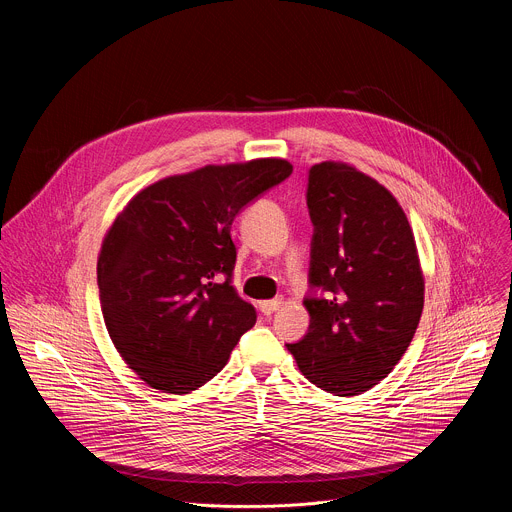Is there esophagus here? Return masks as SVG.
I'll use <instances>...</instances> for the list:
<instances>
[{
  "label": "esophagus",
  "mask_w": 512,
  "mask_h": 512,
  "mask_svg": "<svg viewBox=\"0 0 512 512\" xmlns=\"http://www.w3.org/2000/svg\"><path fill=\"white\" fill-rule=\"evenodd\" d=\"M281 306V300L277 298V300H267V302H261L259 304V310L263 312V316H271L277 308Z\"/></svg>",
  "instance_id": "esophagus-1"
}]
</instances>
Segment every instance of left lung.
Listing matches in <instances>:
<instances>
[{
    "instance_id": "1",
    "label": "left lung",
    "mask_w": 512,
    "mask_h": 512,
    "mask_svg": "<svg viewBox=\"0 0 512 512\" xmlns=\"http://www.w3.org/2000/svg\"><path fill=\"white\" fill-rule=\"evenodd\" d=\"M308 334L285 344L302 375L326 393L360 395L405 354L423 312L415 237L395 196L342 162L308 174Z\"/></svg>"
}]
</instances>
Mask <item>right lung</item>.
Segmentation results:
<instances>
[{
    "label": "right lung",
    "instance_id": "1",
    "mask_svg": "<svg viewBox=\"0 0 512 512\" xmlns=\"http://www.w3.org/2000/svg\"><path fill=\"white\" fill-rule=\"evenodd\" d=\"M261 158L204 166L135 194L103 239L99 300L109 336L141 381L196 391L221 373L255 308L233 287L235 216L291 174Z\"/></svg>",
    "mask_w": 512,
    "mask_h": 512
}]
</instances>
